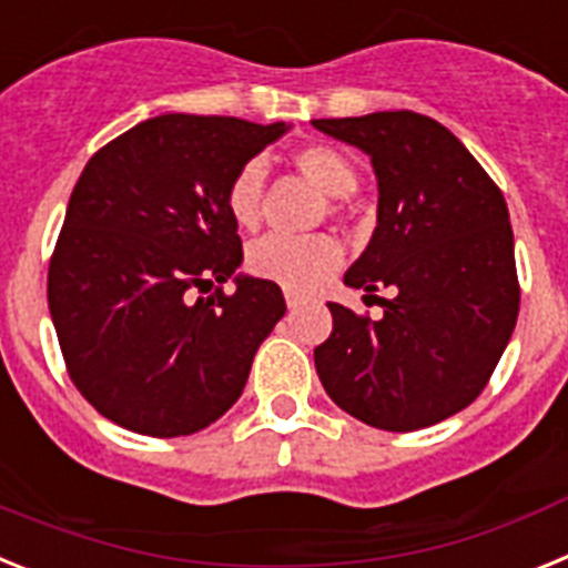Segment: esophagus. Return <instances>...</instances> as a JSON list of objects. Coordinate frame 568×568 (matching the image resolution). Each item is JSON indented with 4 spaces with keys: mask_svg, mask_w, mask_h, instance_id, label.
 <instances>
[{
    "mask_svg": "<svg viewBox=\"0 0 568 568\" xmlns=\"http://www.w3.org/2000/svg\"><path fill=\"white\" fill-rule=\"evenodd\" d=\"M285 303H288V308H297V305L303 303V297H300L297 291H288V288H285Z\"/></svg>",
    "mask_w": 568,
    "mask_h": 568,
    "instance_id": "esophagus-1",
    "label": "esophagus"
}]
</instances>
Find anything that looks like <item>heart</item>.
Wrapping results in <instances>:
<instances>
[{
    "label": "heart",
    "instance_id": "obj_1",
    "mask_svg": "<svg viewBox=\"0 0 568 568\" xmlns=\"http://www.w3.org/2000/svg\"><path fill=\"white\" fill-rule=\"evenodd\" d=\"M291 165L328 196H352L359 185L354 162L334 145L312 142L291 154ZM265 196V168L248 160L236 168L225 189V211L236 229L260 225ZM343 243L332 234L312 236H265L248 251V271L254 277L277 283L297 294H312L343 265Z\"/></svg>",
    "mask_w": 568,
    "mask_h": 568
}]
</instances>
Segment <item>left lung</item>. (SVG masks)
I'll list each match as a JSON object with an SVG mask.
<instances>
[{"instance_id": "left-lung-1", "label": "left lung", "mask_w": 568, "mask_h": 568, "mask_svg": "<svg viewBox=\"0 0 568 568\" xmlns=\"http://www.w3.org/2000/svg\"><path fill=\"white\" fill-rule=\"evenodd\" d=\"M363 148L379 185L377 229L345 285L392 287L383 317L328 303L334 328L314 348L323 388L374 428L414 432L475 403L515 332L520 283L497 182L432 116L377 111L314 120Z\"/></svg>"}]
</instances>
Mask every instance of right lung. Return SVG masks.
<instances>
[{
    "mask_svg": "<svg viewBox=\"0 0 568 568\" xmlns=\"http://www.w3.org/2000/svg\"><path fill=\"white\" fill-rule=\"evenodd\" d=\"M283 131L162 113L102 145L73 185L48 308L73 386L116 426L185 437L243 394L285 300L268 280L223 291L243 263L225 189Z\"/></svg>",
    "mask_w": 568,
    "mask_h": 568,
    "instance_id": "right-lung-1",
    "label": "right lung"
}]
</instances>
